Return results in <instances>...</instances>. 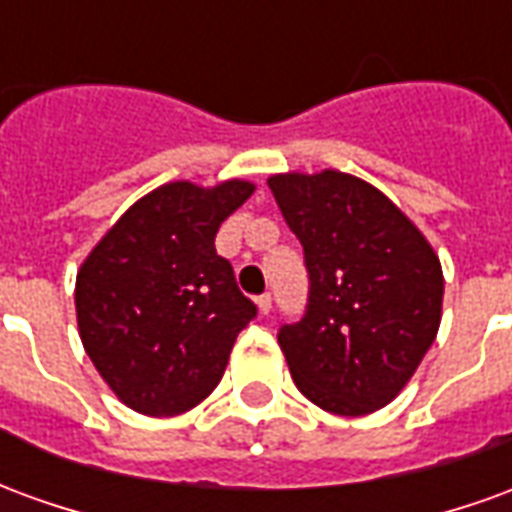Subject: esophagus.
<instances>
[{
  "instance_id": "34e87169",
  "label": "esophagus",
  "mask_w": 512,
  "mask_h": 512,
  "mask_svg": "<svg viewBox=\"0 0 512 512\" xmlns=\"http://www.w3.org/2000/svg\"><path fill=\"white\" fill-rule=\"evenodd\" d=\"M257 310L268 315L271 312V293H263V296H257Z\"/></svg>"
}]
</instances>
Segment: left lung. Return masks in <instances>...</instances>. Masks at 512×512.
<instances>
[{"label": "left lung", "instance_id": "1", "mask_svg": "<svg viewBox=\"0 0 512 512\" xmlns=\"http://www.w3.org/2000/svg\"><path fill=\"white\" fill-rule=\"evenodd\" d=\"M268 189L304 246L307 310L277 340L304 397L340 417L384 408L441 323L433 246L386 194L337 169L271 175Z\"/></svg>", "mask_w": 512, "mask_h": 512}]
</instances>
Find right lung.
I'll list each match as a JSON object with an SVG mask.
<instances>
[{
	"label": "right lung",
	"instance_id": "obj_1",
	"mask_svg": "<svg viewBox=\"0 0 512 512\" xmlns=\"http://www.w3.org/2000/svg\"><path fill=\"white\" fill-rule=\"evenodd\" d=\"M255 191L164 183L136 200L76 274L84 351L109 389L147 417H175L211 395L257 307L216 255L219 224Z\"/></svg>",
	"mask_w": 512,
	"mask_h": 512
}]
</instances>
